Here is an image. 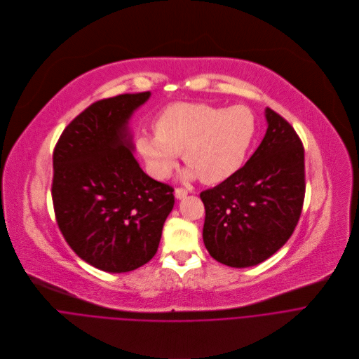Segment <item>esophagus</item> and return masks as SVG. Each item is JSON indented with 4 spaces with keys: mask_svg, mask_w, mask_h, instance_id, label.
<instances>
[{
    "mask_svg": "<svg viewBox=\"0 0 359 359\" xmlns=\"http://www.w3.org/2000/svg\"><path fill=\"white\" fill-rule=\"evenodd\" d=\"M186 196H187V190H186V189L179 187V189L175 190V197H176L177 200H182V198H184Z\"/></svg>",
    "mask_w": 359,
    "mask_h": 359,
    "instance_id": "obj_1",
    "label": "esophagus"
}]
</instances>
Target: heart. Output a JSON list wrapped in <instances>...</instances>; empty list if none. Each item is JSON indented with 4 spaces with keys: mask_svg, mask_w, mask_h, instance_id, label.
<instances>
[{
    "mask_svg": "<svg viewBox=\"0 0 359 359\" xmlns=\"http://www.w3.org/2000/svg\"><path fill=\"white\" fill-rule=\"evenodd\" d=\"M257 128V116L245 105L175 102L155 119L156 135H144L137 145L156 179H168L183 154L190 165L184 179L200 177L205 184H218L241 169Z\"/></svg>",
    "mask_w": 359,
    "mask_h": 359,
    "instance_id": "b5f03b06",
    "label": "heart"
}]
</instances>
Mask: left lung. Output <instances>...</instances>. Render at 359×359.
I'll use <instances>...</instances> for the list:
<instances>
[{
    "label": "left lung",
    "mask_w": 359,
    "mask_h": 359,
    "mask_svg": "<svg viewBox=\"0 0 359 359\" xmlns=\"http://www.w3.org/2000/svg\"><path fill=\"white\" fill-rule=\"evenodd\" d=\"M266 134L250 161L200 194L205 208L203 241L231 268L255 266L293 233L304 200V149L293 127L265 109Z\"/></svg>",
    "instance_id": "8db88e82"
}]
</instances>
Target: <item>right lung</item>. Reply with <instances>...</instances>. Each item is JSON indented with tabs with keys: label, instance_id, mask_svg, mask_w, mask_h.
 <instances>
[{
	"label": "right lung",
	"instance_id": "1",
	"mask_svg": "<svg viewBox=\"0 0 359 359\" xmlns=\"http://www.w3.org/2000/svg\"><path fill=\"white\" fill-rule=\"evenodd\" d=\"M151 91L100 100L79 114L53 151L52 198L70 248L109 273L134 271L159 247L175 196L134 158L133 114Z\"/></svg>",
	"mask_w": 359,
	"mask_h": 359
}]
</instances>
